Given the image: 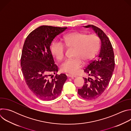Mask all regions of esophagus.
I'll use <instances>...</instances> for the list:
<instances>
[{
	"mask_svg": "<svg viewBox=\"0 0 131 131\" xmlns=\"http://www.w3.org/2000/svg\"><path fill=\"white\" fill-rule=\"evenodd\" d=\"M67 77H70V78H75V77H76V76H75V75H74V74H70V73H68V74H67Z\"/></svg>",
	"mask_w": 131,
	"mask_h": 131,
	"instance_id": "esophagus-1",
	"label": "esophagus"
}]
</instances>
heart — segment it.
Returning <instances> with one entry per match:
<instances>
[{"label": "heart", "mask_w": 131, "mask_h": 131, "mask_svg": "<svg viewBox=\"0 0 131 131\" xmlns=\"http://www.w3.org/2000/svg\"><path fill=\"white\" fill-rule=\"evenodd\" d=\"M64 44L68 48H74L73 56L75 58L68 59L61 66L63 71L76 73L83 66V60L88 61L92 60L96 54L100 45V39L95 35H87L85 34L73 32L65 37ZM51 51L58 60L64 59L65 48L61 43L54 41L52 44Z\"/></svg>", "instance_id": "b5f03b06"}]
</instances>
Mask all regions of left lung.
Wrapping results in <instances>:
<instances>
[{
  "mask_svg": "<svg viewBox=\"0 0 131 131\" xmlns=\"http://www.w3.org/2000/svg\"><path fill=\"white\" fill-rule=\"evenodd\" d=\"M83 27L91 28L101 41L97 58L92 61L84 69V72L93 78H83L84 84L82 88L78 90V94L82 98L89 100L97 98L104 92L113 75L115 63L113 47L104 32L93 25Z\"/></svg>",
  "mask_w": 131,
  "mask_h": 131,
  "instance_id": "obj_1",
  "label": "left lung"
}]
</instances>
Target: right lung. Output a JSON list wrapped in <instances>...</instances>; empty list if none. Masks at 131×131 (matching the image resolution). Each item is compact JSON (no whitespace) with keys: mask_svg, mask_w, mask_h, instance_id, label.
<instances>
[{"mask_svg":"<svg viewBox=\"0 0 131 131\" xmlns=\"http://www.w3.org/2000/svg\"><path fill=\"white\" fill-rule=\"evenodd\" d=\"M67 28L41 26L31 31L24 42L21 59L22 73L29 89L41 100L51 101L58 97L67 80L64 73L49 79L50 73L58 71L50 46L55 37Z\"/></svg>","mask_w":131,"mask_h":131,"instance_id":"obj_1","label":"right lung"}]
</instances>
